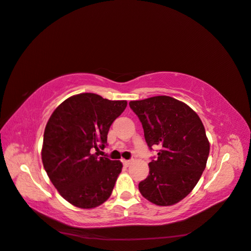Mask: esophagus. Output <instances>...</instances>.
<instances>
[{
    "label": "esophagus",
    "mask_w": 251,
    "mask_h": 251,
    "mask_svg": "<svg viewBox=\"0 0 251 251\" xmlns=\"http://www.w3.org/2000/svg\"><path fill=\"white\" fill-rule=\"evenodd\" d=\"M122 163H124V165L126 166V167H129V165L131 163V160H122Z\"/></svg>",
    "instance_id": "obj_1"
}]
</instances>
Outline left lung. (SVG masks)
<instances>
[{"instance_id":"left-lung-1","label":"left lung","mask_w":251,"mask_h":251,"mask_svg":"<svg viewBox=\"0 0 251 251\" xmlns=\"http://www.w3.org/2000/svg\"><path fill=\"white\" fill-rule=\"evenodd\" d=\"M150 150L160 148L148 163L150 175L140 182L143 197L158 206H171L196 186L206 168L210 145L198 115L170 96L132 100Z\"/></svg>"}]
</instances>
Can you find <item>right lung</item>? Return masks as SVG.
<instances>
[{"label":"right lung","mask_w":251,"mask_h":251,"mask_svg":"<svg viewBox=\"0 0 251 251\" xmlns=\"http://www.w3.org/2000/svg\"><path fill=\"white\" fill-rule=\"evenodd\" d=\"M126 107V100L81 93L64 100L50 117L42 162L56 190L74 206L95 208L110 197L122 163L92 151L107 145L109 127Z\"/></svg>","instance_id":"right-lung-1"}]
</instances>
